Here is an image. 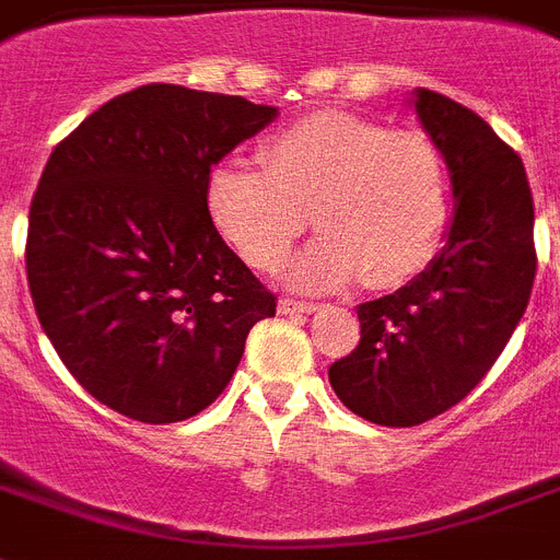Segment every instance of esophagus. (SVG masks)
<instances>
[{
    "label": "esophagus",
    "mask_w": 560,
    "mask_h": 560,
    "mask_svg": "<svg viewBox=\"0 0 560 560\" xmlns=\"http://www.w3.org/2000/svg\"><path fill=\"white\" fill-rule=\"evenodd\" d=\"M317 303H308V300H294V298H283L277 303V312L280 314H312L317 312Z\"/></svg>",
    "instance_id": "1"
}]
</instances>
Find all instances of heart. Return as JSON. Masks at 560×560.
<instances>
[{"label": "heart", "mask_w": 560, "mask_h": 560, "mask_svg": "<svg viewBox=\"0 0 560 560\" xmlns=\"http://www.w3.org/2000/svg\"><path fill=\"white\" fill-rule=\"evenodd\" d=\"M260 171L217 165L206 206L220 237L260 271L289 260L312 214L323 237L298 262L306 289L363 275L372 289L427 266L446 223V171L418 128H386L346 110H317L257 148Z\"/></svg>", "instance_id": "obj_1"}]
</instances>
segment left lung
<instances>
[{
    "instance_id": "8db88e82",
    "label": "left lung",
    "mask_w": 560,
    "mask_h": 560,
    "mask_svg": "<svg viewBox=\"0 0 560 560\" xmlns=\"http://www.w3.org/2000/svg\"><path fill=\"white\" fill-rule=\"evenodd\" d=\"M415 108L450 165V237L412 283L358 308L360 343L329 369L346 409L381 427H418L460 404L510 343L538 269L521 156L438 91L420 88Z\"/></svg>"
}]
</instances>
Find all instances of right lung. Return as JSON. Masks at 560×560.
<instances>
[{
    "label": "right lung",
    "instance_id": "obj_1",
    "mask_svg": "<svg viewBox=\"0 0 560 560\" xmlns=\"http://www.w3.org/2000/svg\"><path fill=\"white\" fill-rule=\"evenodd\" d=\"M277 117L243 96L133 88L50 154L27 214V289L85 392L140 423L200 415L277 294L225 246L211 165Z\"/></svg>",
    "mask_w": 560,
    "mask_h": 560
}]
</instances>
